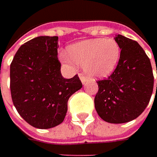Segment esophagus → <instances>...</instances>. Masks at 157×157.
I'll return each mask as SVG.
<instances>
[{"mask_svg":"<svg viewBox=\"0 0 157 157\" xmlns=\"http://www.w3.org/2000/svg\"><path fill=\"white\" fill-rule=\"evenodd\" d=\"M79 77H80V80H81L82 84H83V85H85V84L87 82V78H86V77H85L83 74H80Z\"/></svg>","mask_w":157,"mask_h":157,"instance_id":"obj_1","label":"esophagus"}]
</instances>
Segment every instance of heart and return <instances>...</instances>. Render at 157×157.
Here are the masks:
<instances>
[{
	"label": "heart",
	"mask_w": 157,
	"mask_h": 157,
	"mask_svg": "<svg viewBox=\"0 0 157 157\" xmlns=\"http://www.w3.org/2000/svg\"><path fill=\"white\" fill-rule=\"evenodd\" d=\"M121 55L120 46L113 39L85 40L70 45L67 55L61 52L59 57L65 64L73 63L83 66L89 76L103 78L110 75L117 65Z\"/></svg>",
	"instance_id": "heart-1"
}]
</instances>
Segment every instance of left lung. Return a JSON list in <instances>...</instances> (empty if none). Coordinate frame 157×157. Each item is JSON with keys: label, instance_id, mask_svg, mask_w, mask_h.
Returning <instances> with one entry per match:
<instances>
[{"label": "left lung", "instance_id": "8db88e82", "mask_svg": "<svg viewBox=\"0 0 157 157\" xmlns=\"http://www.w3.org/2000/svg\"><path fill=\"white\" fill-rule=\"evenodd\" d=\"M115 42L121 49L119 62L107 78L97 81L94 105L103 121L120 124L145 110L153 93L154 75L149 58L136 41L118 35Z\"/></svg>", "mask_w": 157, "mask_h": 157}]
</instances>
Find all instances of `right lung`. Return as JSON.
<instances>
[{"label": "right lung", "instance_id": "add662e5", "mask_svg": "<svg viewBox=\"0 0 157 157\" xmlns=\"http://www.w3.org/2000/svg\"><path fill=\"white\" fill-rule=\"evenodd\" d=\"M58 36H37L19 48L10 64L13 104L34 128L47 129L62 123L67 102L82 87L78 76L64 78L57 58Z\"/></svg>", "mask_w": 157, "mask_h": 157}]
</instances>
